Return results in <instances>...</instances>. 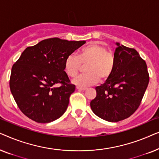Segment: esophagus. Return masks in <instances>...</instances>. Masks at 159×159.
I'll list each match as a JSON object with an SVG mask.
<instances>
[{
  "label": "esophagus",
  "instance_id": "esophagus-1",
  "mask_svg": "<svg viewBox=\"0 0 159 159\" xmlns=\"http://www.w3.org/2000/svg\"><path fill=\"white\" fill-rule=\"evenodd\" d=\"M77 89H78V90H87V88H85V87L77 86Z\"/></svg>",
  "mask_w": 159,
  "mask_h": 159
}]
</instances>
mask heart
<instances>
[{
	"mask_svg": "<svg viewBox=\"0 0 159 159\" xmlns=\"http://www.w3.org/2000/svg\"><path fill=\"white\" fill-rule=\"evenodd\" d=\"M84 65L85 73L82 74L73 80L77 86L88 87L99 81L108 80L114 72L116 59L112 52L107 51L103 45L92 43L82 48L78 55L70 54L64 61V71L70 77L77 75Z\"/></svg>",
	"mask_w": 159,
	"mask_h": 159,
	"instance_id": "obj_1",
	"label": "heart"
}]
</instances>
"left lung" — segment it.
Listing matches in <instances>:
<instances>
[{
	"instance_id": "obj_1",
	"label": "left lung",
	"mask_w": 159,
	"mask_h": 159,
	"mask_svg": "<svg viewBox=\"0 0 159 159\" xmlns=\"http://www.w3.org/2000/svg\"><path fill=\"white\" fill-rule=\"evenodd\" d=\"M116 45L114 72L105 83L95 88L96 97L90 102L94 114L111 122L124 120L136 111L149 82L146 63L138 52Z\"/></svg>"
}]
</instances>
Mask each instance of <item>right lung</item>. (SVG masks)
Segmentation results:
<instances>
[{"label": "right lung", "instance_id": "obj_1", "mask_svg": "<svg viewBox=\"0 0 159 159\" xmlns=\"http://www.w3.org/2000/svg\"><path fill=\"white\" fill-rule=\"evenodd\" d=\"M85 43L54 38L27 47L13 65L10 90L25 116L38 123L60 118L75 90L64 71L66 58ZM60 84L59 87H56Z\"/></svg>", "mask_w": 159, "mask_h": 159}]
</instances>
